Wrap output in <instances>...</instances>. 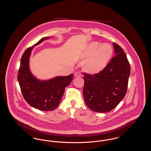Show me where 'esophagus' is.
<instances>
[{"label": "esophagus", "instance_id": "esophagus-1", "mask_svg": "<svg viewBox=\"0 0 151 151\" xmlns=\"http://www.w3.org/2000/svg\"><path fill=\"white\" fill-rule=\"evenodd\" d=\"M74 76L75 77H80V76H81V73L79 72H75L74 73Z\"/></svg>", "mask_w": 151, "mask_h": 151}]
</instances>
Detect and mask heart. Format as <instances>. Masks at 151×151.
Returning <instances> with one entry per match:
<instances>
[{"instance_id":"1","label":"heart","mask_w":151,"mask_h":151,"mask_svg":"<svg viewBox=\"0 0 151 151\" xmlns=\"http://www.w3.org/2000/svg\"><path fill=\"white\" fill-rule=\"evenodd\" d=\"M113 54V47L109 43L101 45L98 42L89 43L84 54L85 57L89 58L84 67L86 72L92 74L101 72L107 66Z\"/></svg>"}]
</instances>
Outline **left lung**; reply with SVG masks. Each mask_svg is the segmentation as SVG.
<instances>
[{"mask_svg": "<svg viewBox=\"0 0 151 151\" xmlns=\"http://www.w3.org/2000/svg\"><path fill=\"white\" fill-rule=\"evenodd\" d=\"M115 57L101 72L84 73L83 96L87 106L96 112L105 113L119 104L127 92L130 65L122 47L113 43Z\"/></svg>", "mask_w": 151, "mask_h": 151, "instance_id": "left-lung-1", "label": "left lung"}]
</instances>
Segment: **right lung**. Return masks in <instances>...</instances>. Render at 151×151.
I'll return each instance as SVG.
<instances>
[{"label": "right lung", "mask_w": 151, "mask_h": 151, "mask_svg": "<svg viewBox=\"0 0 151 151\" xmlns=\"http://www.w3.org/2000/svg\"><path fill=\"white\" fill-rule=\"evenodd\" d=\"M51 37L42 38L24 52L18 71L17 80L22 94L29 105L42 111H52L57 108L65 92L73 79V74L57 76L48 80H40L35 77L29 69V57L35 46Z\"/></svg>", "instance_id": "add662e5"}]
</instances>
